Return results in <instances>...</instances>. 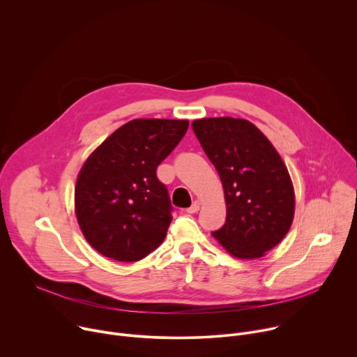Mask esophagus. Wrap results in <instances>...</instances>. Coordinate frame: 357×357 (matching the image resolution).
<instances>
[{"label":"esophagus","instance_id":"34e87169","mask_svg":"<svg viewBox=\"0 0 357 357\" xmlns=\"http://www.w3.org/2000/svg\"><path fill=\"white\" fill-rule=\"evenodd\" d=\"M199 209H200V202H199V200H195V202L192 203V206H189V208L186 209V212H188V213H196Z\"/></svg>","mask_w":357,"mask_h":357}]
</instances>
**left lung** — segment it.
<instances>
[{
	"label": "left lung",
	"instance_id": "1",
	"mask_svg": "<svg viewBox=\"0 0 357 357\" xmlns=\"http://www.w3.org/2000/svg\"><path fill=\"white\" fill-rule=\"evenodd\" d=\"M192 128L225 189L226 223L212 236L237 259L263 257L285 237L294 219V186L284 161L247 120L202 119Z\"/></svg>",
	"mask_w": 357,
	"mask_h": 357
}]
</instances>
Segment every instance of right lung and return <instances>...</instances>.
Wrapping results in <instances>:
<instances>
[{"instance_id": "add662e5", "label": "right lung", "mask_w": 357, "mask_h": 357, "mask_svg": "<svg viewBox=\"0 0 357 357\" xmlns=\"http://www.w3.org/2000/svg\"><path fill=\"white\" fill-rule=\"evenodd\" d=\"M188 127V120L128 121L83 164L75 212L84 238L105 257L138 261L164 241L172 205L157 168Z\"/></svg>"}]
</instances>
